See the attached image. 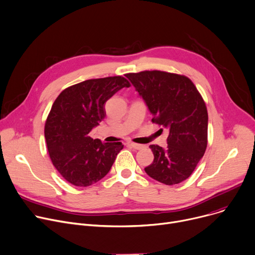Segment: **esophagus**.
I'll list each match as a JSON object with an SVG mask.
<instances>
[{
  "instance_id": "obj_1",
  "label": "esophagus",
  "mask_w": 255,
  "mask_h": 255,
  "mask_svg": "<svg viewBox=\"0 0 255 255\" xmlns=\"http://www.w3.org/2000/svg\"><path fill=\"white\" fill-rule=\"evenodd\" d=\"M128 145H130L131 147L135 148V149H140L143 147L142 144H139V143H135V142H128Z\"/></svg>"
}]
</instances>
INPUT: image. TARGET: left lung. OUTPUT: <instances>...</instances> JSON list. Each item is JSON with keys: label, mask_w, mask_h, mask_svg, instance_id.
Listing matches in <instances>:
<instances>
[{"label": "left lung", "mask_w": 255, "mask_h": 255, "mask_svg": "<svg viewBox=\"0 0 255 255\" xmlns=\"http://www.w3.org/2000/svg\"><path fill=\"white\" fill-rule=\"evenodd\" d=\"M126 77L144 99L152 114L151 122L169 132L166 148L149 145L154 161L144 171L164 184L180 183L191 176L207 147L208 113L204 99L192 80L183 75L143 71Z\"/></svg>", "instance_id": "left-lung-1"}]
</instances>
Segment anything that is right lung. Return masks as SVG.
<instances>
[{
	"label": "right lung",
	"instance_id": "right-lung-1",
	"mask_svg": "<svg viewBox=\"0 0 255 255\" xmlns=\"http://www.w3.org/2000/svg\"><path fill=\"white\" fill-rule=\"evenodd\" d=\"M124 87L130 83L122 76L91 79L65 88L55 99L44 133L49 157L66 181L89 186L111 170L124 145L93 139L89 133L105 119L107 100Z\"/></svg>",
	"mask_w": 255,
	"mask_h": 255
}]
</instances>
